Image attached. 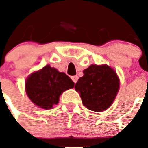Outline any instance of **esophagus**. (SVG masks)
Returning a JSON list of instances; mask_svg holds the SVG:
<instances>
[{"instance_id":"1","label":"esophagus","mask_w":148,"mask_h":148,"mask_svg":"<svg viewBox=\"0 0 148 148\" xmlns=\"http://www.w3.org/2000/svg\"><path fill=\"white\" fill-rule=\"evenodd\" d=\"M71 79H72V81H74V83L76 84L77 81V80H78V77L77 76V75H75V76H72Z\"/></svg>"}]
</instances>
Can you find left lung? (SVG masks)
I'll return each mask as SVG.
<instances>
[{
	"mask_svg": "<svg viewBox=\"0 0 148 148\" xmlns=\"http://www.w3.org/2000/svg\"><path fill=\"white\" fill-rule=\"evenodd\" d=\"M84 76L75 84L83 104L89 110L101 112L108 109L119 90V78L108 65L92 64L84 70Z\"/></svg>",
	"mask_w": 148,
	"mask_h": 148,
	"instance_id": "left-lung-1",
	"label": "left lung"
}]
</instances>
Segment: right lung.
I'll list each match as a JSON object with an SVG mask.
<instances>
[{"label":"right lung","instance_id":"add662e5","mask_svg":"<svg viewBox=\"0 0 148 148\" xmlns=\"http://www.w3.org/2000/svg\"><path fill=\"white\" fill-rule=\"evenodd\" d=\"M74 87V81L67 74L50 65L33 73L25 83L29 98L34 104L45 110L57 104L60 95Z\"/></svg>","mask_w":148,"mask_h":148}]
</instances>
